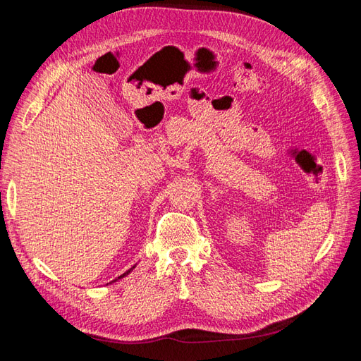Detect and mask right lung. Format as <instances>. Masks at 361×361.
Returning <instances> with one entry per match:
<instances>
[{"label": "right lung", "instance_id": "1", "mask_svg": "<svg viewBox=\"0 0 361 361\" xmlns=\"http://www.w3.org/2000/svg\"><path fill=\"white\" fill-rule=\"evenodd\" d=\"M130 269H133V268H130ZM130 269H128V271H126V272H125V274H122V276H120V277H118V279H122V277H125V276H126V274H129V272H130Z\"/></svg>", "mask_w": 361, "mask_h": 361}]
</instances>
